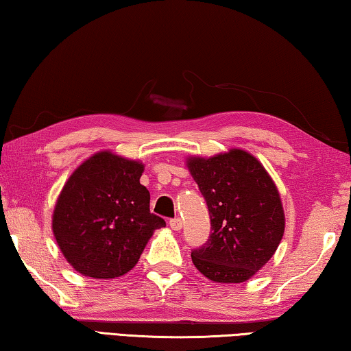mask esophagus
<instances>
[{"instance_id":"1","label":"esophagus","mask_w":351,"mask_h":351,"mask_svg":"<svg viewBox=\"0 0 351 351\" xmlns=\"http://www.w3.org/2000/svg\"><path fill=\"white\" fill-rule=\"evenodd\" d=\"M169 226H171L172 230H180L182 226H183V222H182L180 217H174V219L169 221Z\"/></svg>"}]
</instances>
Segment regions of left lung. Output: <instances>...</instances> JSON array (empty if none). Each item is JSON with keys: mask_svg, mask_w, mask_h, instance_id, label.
Instances as JSON below:
<instances>
[{"mask_svg": "<svg viewBox=\"0 0 351 351\" xmlns=\"http://www.w3.org/2000/svg\"><path fill=\"white\" fill-rule=\"evenodd\" d=\"M188 168L208 206L211 233L191 252L216 283H243L271 260L285 233V213L271 176L249 152L232 149L193 157Z\"/></svg>", "mask_w": 351, "mask_h": 351, "instance_id": "1", "label": "left lung"}]
</instances>
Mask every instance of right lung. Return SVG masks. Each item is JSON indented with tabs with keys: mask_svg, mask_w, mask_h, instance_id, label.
<instances>
[{
	"mask_svg": "<svg viewBox=\"0 0 351 351\" xmlns=\"http://www.w3.org/2000/svg\"><path fill=\"white\" fill-rule=\"evenodd\" d=\"M140 162L99 152L73 172L57 199L53 232L63 256L79 274L114 278L140 260L154 230L166 226L151 213L140 183Z\"/></svg>",
	"mask_w": 351,
	"mask_h": 351,
	"instance_id": "add662e5",
	"label": "right lung"
}]
</instances>
